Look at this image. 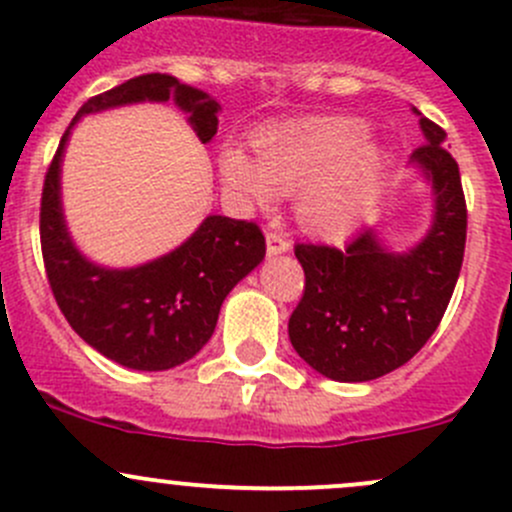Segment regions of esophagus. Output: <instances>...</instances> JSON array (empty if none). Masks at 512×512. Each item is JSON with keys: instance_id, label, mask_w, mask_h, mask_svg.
I'll list each match as a JSON object with an SVG mask.
<instances>
[{"instance_id": "1", "label": "esophagus", "mask_w": 512, "mask_h": 512, "mask_svg": "<svg viewBox=\"0 0 512 512\" xmlns=\"http://www.w3.org/2000/svg\"><path fill=\"white\" fill-rule=\"evenodd\" d=\"M288 249H291V241L286 239V234H283V231H276V229L268 231V234H266V251H268V256L286 254Z\"/></svg>"}]
</instances>
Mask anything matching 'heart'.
I'll list each match as a JSON object with an SVG mask.
<instances>
[{"instance_id":"heart-1","label":"heart","mask_w":512,"mask_h":512,"mask_svg":"<svg viewBox=\"0 0 512 512\" xmlns=\"http://www.w3.org/2000/svg\"><path fill=\"white\" fill-rule=\"evenodd\" d=\"M357 118H315L273 130L258 140V157L226 147L221 182L234 202L251 209L276 204L278 192L295 194L303 229L325 239L355 231L382 194L389 155L367 138Z\"/></svg>"}]
</instances>
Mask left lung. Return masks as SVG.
I'll use <instances>...</instances> for the list:
<instances>
[{"mask_svg":"<svg viewBox=\"0 0 512 512\" xmlns=\"http://www.w3.org/2000/svg\"><path fill=\"white\" fill-rule=\"evenodd\" d=\"M424 145L412 165L434 189V221L409 251H389L365 226L345 249L295 244L305 291L288 335L315 372L335 382H370L426 345L446 313L466 249V197L446 133L419 113Z\"/></svg>","mask_w":512,"mask_h":512,"instance_id":"obj_1","label":"left lung"}]
</instances>
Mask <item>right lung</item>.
I'll use <instances>...</instances> for the list:
<instances>
[{
    "instance_id": "obj_1",
    "label": "right lung",
    "mask_w": 512,
    "mask_h": 512,
    "mask_svg": "<svg viewBox=\"0 0 512 512\" xmlns=\"http://www.w3.org/2000/svg\"><path fill=\"white\" fill-rule=\"evenodd\" d=\"M142 100H175L199 140L217 135V100L167 73L135 76L93 96L71 120L46 172L39 231L46 278L68 325L108 360L160 372L207 345L224 298L266 256V239L254 221L207 217L175 251L135 268L96 266L73 246L61 209V157L71 128L88 113Z\"/></svg>"
}]
</instances>
